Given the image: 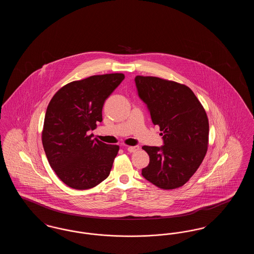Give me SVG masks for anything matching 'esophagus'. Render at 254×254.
<instances>
[{"label":"esophagus","instance_id":"1","mask_svg":"<svg viewBox=\"0 0 254 254\" xmlns=\"http://www.w3.org/2000/svg\"><path fill=\"white\" fill-rule=\"evenodd\" d=\"M139 145H134V146H128L127 147V151L128 152H130V153H133V152H136V151H138L139 150Z\"/></svg>","mask_w":254,"mask_h":254}]
</instances>
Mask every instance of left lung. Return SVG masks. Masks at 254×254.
Instances as JSON below:
<instances>
[{
    "label": "left lung",
    "mask_w": 254,
    "mask_h": 254,
    "mask_svg": "<svg viewBox=\"0 0 254 254\" xmlns=\"http://www.w3.org/2000/svg\"><path fill=\"white\" fill-rule=\"evenodd\" d=\"M134 81L164 142L161 146H143L149 164L142 175L160 189H177L205 158L209 128L205 109L187 85L151 76H136Z\"/></svg>",
    "instance_id": "1"
}]
</instances>
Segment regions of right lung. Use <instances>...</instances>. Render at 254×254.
<instances>
[{
	"label": "right lung",
	"mask_w": 254,
	"mask_h": 254,
	"mask_svg": "<svg viewBox=\"0 0 254 254\" xmlns=\"http://www.w3.org/2000/svg\"><path fill=\"white\" fill-rule=\"evenodd\" d=\"M125 79L122 73L94 75L63 86L49 102L42 141L49 165L75 190H87L109 177L119 146L91 139L103 121L105 101Z\"/></svg>",
	"instance_id": "add662e5"
}]
</instances>
